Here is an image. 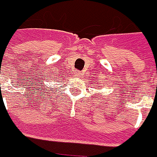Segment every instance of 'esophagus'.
Returning <instances> with one entry per match:
<instances>
[{"mask_svg":"<svg viewBox=\"0 0 157 157\" xmlns=\"http://www.w3.org/2000/svg\"><path fill=\"white\" fill-rule=\"evenodd\" d=\"M75 76H76V77H80V76H81V72H80L79 71H76V72H75Z\"/></svg>","mask_w":157,"mask_h":157,"instance_id":"1","label":"esophagus"}]
</instances>
